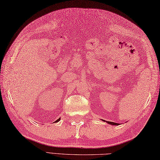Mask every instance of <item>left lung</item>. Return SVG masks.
Returning a JSON list of instances; mask_svg holds the SVG:
<instances>
[{"instance_id":"obj_1","label":"left lung","mask_w":160,"mask_h":160,"mask_svg":"<svg viewBox=\"0 0 160 160\" xmlns=\"http://www.w3.org/2000/svg\"><path fill=\"white\" fill-rule=\"evenodd\" d=\"M104 121V120H103ZM106 122H107L108 124H112V125H119V124L118 123H115V122H108V121H106Z\"/></svg>"}]
</instances>
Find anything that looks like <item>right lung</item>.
<instances>
[{
	"mask_svg": "<svg viewBox=\"0 0 160 160\" xmlns=\"http://www.w3.org/2000/svg\"><path fill=\"white\" fill-rule=\"evenodd\" d=\"M60 118H59V119H58V120H56V122H58V121H60Z\"/></svg>",
	"mask_w": 160,
	"mask_h": 160,
	"instance_id": "1",
	"label": "right lung"
}]
</instances>
